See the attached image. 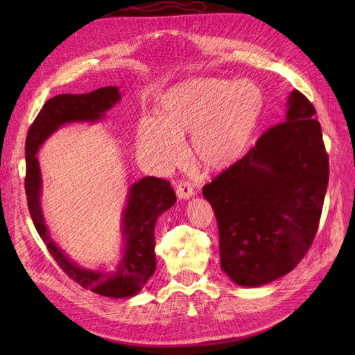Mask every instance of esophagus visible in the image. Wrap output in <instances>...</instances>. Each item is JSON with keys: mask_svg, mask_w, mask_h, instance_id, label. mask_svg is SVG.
I'll return each instance as SVG.
<instances>
[{"mask_svg": "<svg viewBox=\"0 0 355 355\" xmlns=\"http://www.w3.org/2000/svg\"><path fill=\"white\" fill-rule=\"evenodd\" d=\"M176 194H178V198L180 200H189L192 196H194V188H192V185L188 184V182H182V184H179L176 188Z\"/></svg>", "mask_w": 355, "mask_h": 355, "instance_id": "34e87169", "label": "esophagus"}]
</instances>
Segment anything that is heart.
<instances>
[{
  "instance_id": "1",
  "label": "heart",
  "mask_w": 355,
  "mask_h": 355,
  "mask_svg": "<svg viewBox=\"0 0 355 355\" xmlns=\"http://www.w3.org/2000/svg\"><path fill=\"white\" fill-rule=\"evenodd\" d=\"M265 110V94L250 80L192 78L166 90L157 118L137 127V153L163 167L180 158V136L191 133V153L209 170L234 164L250 144Z\"/></svg>"
}]
</instances>
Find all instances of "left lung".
<instances>
[{"label":"left lung","instance_id":"obj_1","mask_svg":"<svg viewBox=\"0 0 355 355\" xmlns=\"http://www.w3.org/2000/svg\"><path fill=\"white\" fill-rule=\"evenodd\" d=\"M327 184L315 108L293 90L286 120L202 188L218 220L222 271L243 287L292 271L315 237Z\"/></svg>","mask_w":355,"mask_h":355}]
</instances>
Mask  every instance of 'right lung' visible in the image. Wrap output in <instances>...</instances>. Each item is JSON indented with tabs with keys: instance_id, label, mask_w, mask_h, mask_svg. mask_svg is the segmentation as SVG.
<instances>
[{
	"instance_id": "add662e5",
	"label": "right lung",
	"mask_w": 355,
	"mask_h": 355,
	"mask_svg": "<svg viewBox=\"0 0 355 355\" xmlns=\"http://www.w3.org/2000/svg\"><path fill=\"white\" fill-rule=\"evenodd\" d=\"M121 101L115 85L85 94H59L47 101L26 136L25 191L31 218L50 254L75 283L106 297H132L137 295L155 272V223L176 202L170 182L146 176L128 188L121 216L123 249L120 261L110 270L102 266L83 268L51 239L41 206L42 176L37 154L47 139L60 127L72 123L96 124L105 120L106 112Z\"/></svg>"
}]
</instances>
